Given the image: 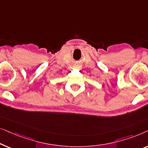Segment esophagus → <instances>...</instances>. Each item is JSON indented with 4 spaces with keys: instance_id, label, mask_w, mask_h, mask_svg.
I'll list each match as a JSON object with an SVG mask.
<instances>
[{
    "instance_id": "esophagus-1",
    "label": "esophagus",
    "mask_w": 148,
    "mask_h": 148,
    "mask_svg": "<svg viewBox=\"0 0 148 148\" xmlns=\"http://www.w3.org/2000/svg\"><path fill=\"white\" fill-rule=\"evenodd\" d=\"M73 68L74 69H78V70H80L81 69V66L80 64H74L73 66Z\"/></svg>"
}]
</instances>
